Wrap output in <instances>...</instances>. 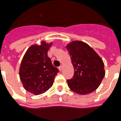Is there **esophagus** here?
I'll use <instances>...</instances> for the list:
<instances>
[{"label":"esophagus","instance_id":"esophagus-1","mask_svg":"<svg viewBox=\"0 0 121 121\" xmlns=\"http://www.w3.org/2000/svg\"><path fill=\"white\" fill-rule=\"evenodd\" d=\"M62 67H63V66H62V64H61V65L59 67V69L60 71L62 70Z\"/></svg>","mask_w":121,"mask_h":121}]
</instances>
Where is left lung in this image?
<instances>
[{
  "instance_id": "obj_1",
  "label": "left lung",
  "mask_w": 121,
  "mask_h": 121,
  "mask_svg": "<svg viewBox=\"0 0 121 121\" xmlns=\"http://www.w3.org/2000/svg\"><path fill=\"white\" fill-rule=\"evenodd\" d=\"M74 67V76L68 80L70 89L85 95L98 89L105 75L104 63L98 53L82 41H74L66 46Z\"/></svg>"
}]
</instances>
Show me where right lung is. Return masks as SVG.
<instances>
[{"instance_id":"obj_1","label":"right lung","mask_w":121,"mask_h":121,"mask_svg":"<svg viewBox=\"0 0 121 121\" xmlns=\"http://www.w3.org/2000/svg\"><path fill=\"white\" fill-rule=\"evenodd\" d=\"M52 44L42 41L41 45H32L21 62L19 72L21 81L25 89L35 95L48 91L59 72L47 54Z\"/></svg>"}]
</instances>
